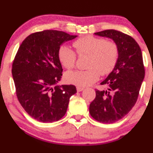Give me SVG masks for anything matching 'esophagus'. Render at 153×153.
<instances>
[{"label":"esophagus","instance_id":"1","mask_svg":"<svg viewBox=\"0 0 153 153\" xmlns=\"http://www.w3.org/2000/svg\"><path fill=\"white\" fill-rule=\"evenodd\" d=\"M76 89H77V91H78V92H81V91H83L84 89V88L80 87V86H77Z\"/></svg>","mask_w":153,"mask_h":153}]
</instances>
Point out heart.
I'll list each match as a JSON object with an SVG mask.
<instances>
[{
    "instance_id": "heart-1",
    "label": "heart",
    "mask_w": 153,
    "mask_h": 153,
    "mask_svg": "<svg viewBox=\"0 0 153 153\" xmlns=\"http://www.w3.org/2000/svg\"><path fill=\"white\" fill-rule=\"evenodd\" d=\"M78 55H89L86 70L68 72L65 79L69 84L78 86H88L101 75H107L115 68L118 59V47L113 41L104 38L86 35L77 39L73 43ZM58 58L61 64L68 69L75 66L77 55L75 51L67 45H63L58 49Z\"/></svg>"
}]
</instances>
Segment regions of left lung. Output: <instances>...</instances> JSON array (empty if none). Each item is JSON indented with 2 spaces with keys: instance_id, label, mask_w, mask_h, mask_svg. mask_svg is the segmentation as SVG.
<instances>
[{
  "instance_id": "left-lung-1",
  "label": "left lung",
  "mask_w": 153,
  "mask_h": 153,
  "mask_svg": "<svg viewBox=\"0 0 153 153\" xmlns=\"http://www.w3.org/2000/svg\"><path fill=\"white\" fill-rule=\"evenodd\" d=\"M95 35L112 39L118 47V59L113 70L101 83L106 90H95L89 113L96 121L112 124L124 118L136 103L144 78L142 53L138 43L119 31L107 29Z\"/></svg>"
}]
</instances>
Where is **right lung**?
Wrapping results in <instances>:
<instances>
[{"mask_svg":"<svg viewBox=\"0 0 153 153\" xmlns=\"http://www.w3.org/2000/svg\"><path fill=\"white\" fill-rule=\"evenodd\" d=\"M76 37L62 31L44 30L29 35L18 49L12 69L16 95L26 112L37 121L61 119L69 98L77 92L74 85L55 86L63 71L58 49Z\"/></svg>","mask_w":153,"mask_h":153,"instance_id":"1","label":"right lung"}]
</instances>
